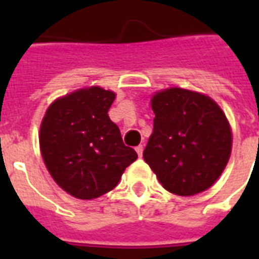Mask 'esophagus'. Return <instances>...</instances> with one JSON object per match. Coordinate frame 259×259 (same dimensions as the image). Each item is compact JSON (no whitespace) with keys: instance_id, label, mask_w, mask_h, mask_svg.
<instances>
[{"instance_id":"34e87169","label":"esophagus","mask_w":259,"mask_h":259,"mask_svg":"<svg viewBox=\"0 0 259 259\" xmlns=\"http://www.w3.org/2000/svg\"><path fill=\"white\" fill-rule=\"evenodd\" d=\"M136 151H137V154H139V157H141V155H143V146L136 147Z\"/></svg>"}]
</instances>
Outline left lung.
Instances as JSON below:
<instances>
[{"label":"left lung","instance_id":"left-lung-1","mask_svg":"<svg viewBox=\"0 0 259 259\" xmlns=\"http://www.w3.org/2000/svg\"><path fill=\"white\" fill-rule=\"evenodd\" d=\"M154 132L143 158L165 190L195 195L222 175L232 154L233 135L226 115L211 97L182 87L151 97Z\"/></svg>","mask_w":259,"mask_h":259}]
</instances>
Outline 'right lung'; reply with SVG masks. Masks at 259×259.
<instances>
[{
    "mask_svg": "<svg viewBox=\"0 0 259 259\" xmlns=\"http://www.w3.org/2000/svg\"><path fill=\"white\" fill-rule=\"evenodd\" d=\"M116 94L100 85L83 87L50 104L38 141L55 183L79 200H93L116 187L124 169L137 159L108 116Z\"/></svg>",
    "mask_w": 259,
    "mask_h": 259,
    "instance_id": "1",
    "label": "right lung"
}]
</instances>
